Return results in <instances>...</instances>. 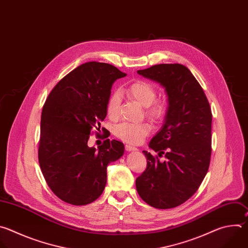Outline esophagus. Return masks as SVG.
Here are the masks:
<instances>
[{
    "label": "esophagus",
    "mask_w": 248,
    "mask_h": 248,
    "mask_svg": "<svg viewBox=\"0 0 248 248\" xmlns=\"http://www.w3.org/2000/svg\"><path fill=\"white\" fill-rule=\"evenodd\" d=\"M125 150L127 152H134V151H138V148L136 146H133L130 144H125Z\"/></svg>",
    "instance_id": "1"
}]
</instances>
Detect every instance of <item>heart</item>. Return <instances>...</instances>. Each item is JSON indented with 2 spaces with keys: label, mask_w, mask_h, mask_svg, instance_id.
Returning <instances> with one entry per match:
<instances>
[{
  "label": "heart",
  "mask_w": 248,
  "mask_h": 248,
  "mask_svg": "<svg viewBox=\"0 0 248 248\" xmlns=\"http://www.w3.org/2000/svg\"><path fill=\"white\" fill-rule=\"evenodd\" d=\"M126 93L144 107V112L148 119L158 122L163 119L166 113V105L161 100H155L156 90L155 86L144 80L133 82L127 89ZM122 95L119 91H114L107 102V114L111 120L118 119L120 115ZM152 127L146 122L130 123L122 122L113 129V134L127 143H140L151 133Z\"/></svg>",
  "instance_id": "1"
}]
</instances>
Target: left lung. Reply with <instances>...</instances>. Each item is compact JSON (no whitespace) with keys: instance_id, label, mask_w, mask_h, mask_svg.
Wrapping results in <instances>:
<instances>
[{"instance_id":"1","label":"left lung","mask_w":248,"mask_h":248,"mask_svg":"<svg viewBox=\"0 0 248 248\" xmlns=\"http://www.w3.org/2000/svg\"><path fill=\"white\" fill-rule=\"evenodd\" d=\"M138 73L165 88L169 106L162 129L150 142L158 155L142 152L147 163L136 187L148 205L174 208L194 194L208 171L211 108L202 86L183 64H156ZM163 154L167 160L160 163L158 156Z\"/></svg>"}]
</instances>
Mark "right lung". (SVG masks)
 <instances>
[{"instance_id":"add662e5","label":"right lung","mask_w":248,"mask_h":248,"mask_svg":"<svg viewBox=\"0 0 248 248\" xmlns=\"http://www.w3.org/2000/svg\"><path fill=\"white\" fill-rule=\"evenodd\" d=\"M124 76L111 64L89 62L64 76L46 97L39 164L49 188L64 202L86 205L98 199L107 184L108 164L123 155L119 140L107 139L97 150L88 146V140L107 116L113 82Z\"/></svg>"}]
</instances>
